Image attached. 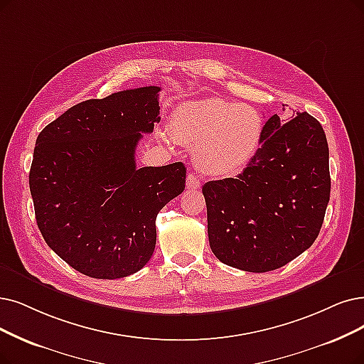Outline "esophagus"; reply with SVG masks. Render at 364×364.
<instances>
[{"label":"esophagus","mask_w":364,"mask_h":364,"mask_svg":"<svg viewBox=\"0 0 364 364\" xmlns=\"http://www.w3.org/2000/svg\"><path fill=\"white\" fill-rule=\"evenodd\" d=\"M200 185H201V182H200L198 176H196V174H193V173L188 174V176H186V188H188V190H198Z\"/></svg>","instance_id":"esophagus-1"}]
</instances>
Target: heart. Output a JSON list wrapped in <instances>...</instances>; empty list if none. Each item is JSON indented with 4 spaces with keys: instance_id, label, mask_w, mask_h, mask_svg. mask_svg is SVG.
I'll list each match as a JSON object with an SVG mask.
<instances>
[{
    "instance_id": "obj_1",
    "label": "heart",
    "mask_w": 364,
    "mask_h": 364,
    "mask_svg": "<svg viewBox=\"0 0 364 364\" xmlns=\"http://www.w3.org/2000/svg\"><path fill=\"white\" fill-rule=\"evenodd\" d=\"M263 129L257 109L218 98L183 103L170 119V136L194 148L197 166L216 176L248 166L259 148Z\"/></svg>"
}]
</instances>
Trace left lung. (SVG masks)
I'll return each instance as SVG.
<instances>
[{
    "label": "left lung",
    "instance_id": "8db88e82",
    "mask_svg": "<svg viewBox=\"0 0 364 364\" xmlns=\"http://www.w3.org/2000/svg\"><path fill=\"white\" fill-rule=\"evenodd\" d=\"M210 250L224 264L263 273L285 266L318 237L330 200L326 133L308 112L264 124L254 158L236 178L203 186Z\"/></svg>",
    "mask_w": 364,
    "mask_h": 364
}]
</instances>
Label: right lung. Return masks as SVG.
Wrapping results in <instances>:
<instances>
[{"label": "right lung", "mask_w": 364, "mask_h": 364, "mask_svg": "<svg viewBox=\"0 0 364 364\" xmlns=\"http://www.w3.org/2000/svg\"><path fill=\"white\" fill-rule=\"evenodd\" d=\"M159 86L86 100L38 134L30 170L36 220L77 272L118 279L151 259L155 220L185 190L182 163L136 167L141 134L159 122Z\"/></svg>", "instance_id": "obj_1"}]
</instances>
